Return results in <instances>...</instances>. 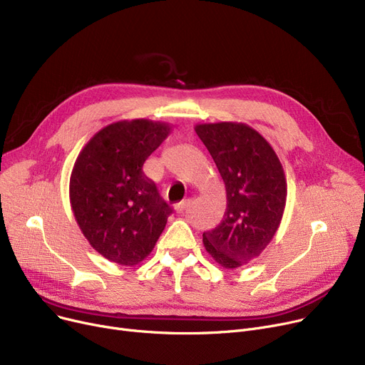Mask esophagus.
I'll use <instances>...</instances> for the list:
<instances>
[{
    "mask_svg": "<svg viewBox=\"0 0 365 365\" xmlns=\"http://www.w3.org/2000/svg\"><path fill=\"white\" fill-rule=\"evenodd\" d=\"M189 204H190V200H185V201L179 202V204L176 205V212H178V213H183L185 210H187Z\"/></svg>",
    "mask_w": 365,
    "mask_h": 365,
    "instance_id": "34e87169",
    "label": "esophagus"
}]
</instances>
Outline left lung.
Wrapping results in <instances>:
<instances>
[{"mask_svg":"<svg viewBox=\"0 0 365 365\" xmlns=\"http://www.w3.org/2000/svg\"><path fill=\"white\" fill-rule=\"evenodd\" d=\"M198 138L208 149L226 186L223 220L202 234L208 255L225 269L257 257L281 223L287 182L272 146L242 123L198 124Z\"/></svg>","mask_w":365,"mask_h":365,"instance_id":"obj_1","label":"left lung"}]
</instances>
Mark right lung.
I'll use <instances>...</instances> for the list:
<instances>
[{
    "mask_svg": "<svg viewBox=\"0 0 365 365\" xmlns=\"http://www.w3.org/2000/svg\"><path fill=\"white\" fill-rule=\"evenodd\" d=\"M168 133L160 121L113 123L94 134L73 164L75 220L94 250L113 263L133 266L149 256L173 213L143 173Z\"/></svg>",
    "mask_w": 365,
    "mask_h": 365,
    "instance_id": "add662e5",
    "label": "right lung"
}]
</instances>
